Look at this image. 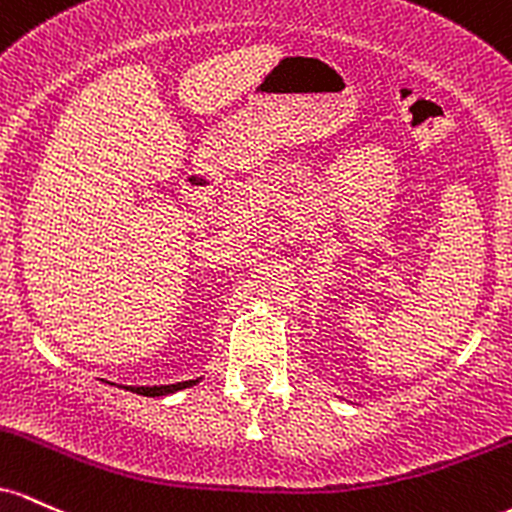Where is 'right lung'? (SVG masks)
Listing matches in <instances>:
<instances>
[{
  "label": "right lung",
  "instance_id": "obj_1",
  "mask_svg": "<svg viewBox=\"0 0 512 512\" xmlns=\"http://www.w3.org/2000/svg\"><path fill=\"white\" fill-rule=\"evenodd\" d=\"M203 377H198V380H186V382H176V384H159V387H123L128 389L132 394H140V396H152V399H157V396H169L174 392H181V389H188L193 387V384H198ZM111 384V382H108Z\"/></svg>",
  "mask_w": 512,
  "mask_h": 512
}]
</instances>
